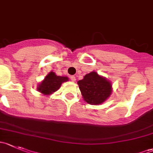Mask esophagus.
Returning a JSON list of instances; mask_svg holds the SVG:
<instances>
[{"label": "esophagus", "mask_w": 153, "mask_h": 153, "mask_svg": "<svg viewBox=\"0 0 153 153\" xmlns=\"http://www.w3.org/2000/svg\"><path fill=\"white\" fill-rule=\"evenodd\" d=\"M70 79H71V81H72V82H75V76H70Z\"/></svg>", "instance_id": "34e87169"}]
</instances>
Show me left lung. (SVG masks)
Masks as SVG:
<instances>
[{
	"instance_id": "1",
	"label": "left lung",
	"mask_w": 153,
	"mask_h": 153,
	"mask_svg": "<svg viewBox=\"0 0 153 153\" xmlns=\"http://www.w3.org/2000/svg\"><path fill=\"white\" fill-rule=\"evenodd\" d=\"M78 84L84 101L92 105L103 104L112 92L111 81L95 71L84 75Z\"/></svg>"
}]
</instances>
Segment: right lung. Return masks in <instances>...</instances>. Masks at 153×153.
I'll use <instances>...</instances> for the list:
<instances>
[{
    "label": "right lung",
    "instance_id": "1",
    "mask_svg": "<svg viewBox=\"0 0 153 153\" xmlns=\"http://www.w3.org/2000/svg\"><path fill=\"white\" fill-rule=\"evenodd\" d=\"M68 81V77L60 76L57 75L54 72H50L47 74L44 79L40 82L37 87V90L40 93L49 96L60 89L63 83L67 82Z\"/></svg>",
    "mask_w": 153,
    "mask_h": 153
}]
</instances>
